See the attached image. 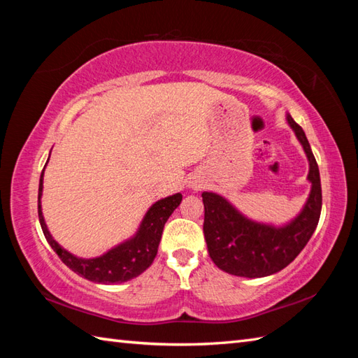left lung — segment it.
<instances>
[{
	"label": "left lung",
	"instance_id": "left-lung-1",
	"mask_svg": "<svg viewBox=\"0 0 358 358\" xmlns=\"http://www.w3.org/2000/svg\"><path fill=\"white\" fill-rule=\"evenodd\" d=\"M296 138L309 159L308 178L313 191L305 209L291 224L272 227L258 224L238 214L223 196L203 192V232L208 252L217 268L237 277L258 278L275 273L291 263L313 237L322 212V183L315 157L303 129L287 115Z\"/></svg>",
	"mask_w": 358,
	"mask_h": 358
}]
</instances>
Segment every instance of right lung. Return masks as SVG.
Instances as JSON below:
<instances>
[{"mask_svg": "<svg viewBox=\"0 0 358 358\" xmlns=\"http://www.w3.org/2000/svg\"><path fill=\"white\" fill-rule=\"evenodd\" d=\"M43 173L40 177V187H38V218H40V224L45 240L49 241L52 249L62 258V262L67 268L72 269L81 277L103 285L123 283V281L138 277L140 273L149 268L158 252V245L159 240H162L163 227L167 218L178 208L181 199H183L181 194H175L172 196H167L164 200L157 201L148 210V214L140 226V231L136 232L132 240L109 250L103 257L92 258V260H83V258L73 257L59 246L52 238L48 227H45L40 203L43 192Z\"/></svg>", "mask_w": 358, "mask_h": 358, "instance_id": "obj_1", "label": "right lung"}]
</instances>
